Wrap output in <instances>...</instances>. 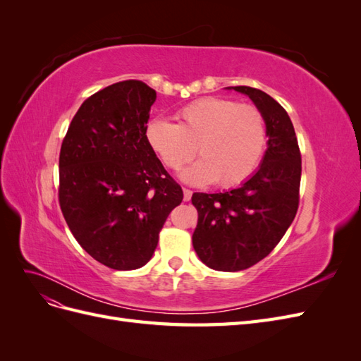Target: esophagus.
Masks as SVG:
<instances>
[{
  "instance_id": "1",
  "label": "esophagus",
  "mask_w": 361,
  "mask_h": 361,
  "mask_svg": "<svg viewBox=\"0 0 361 361\" xmlns=\"http://www.w3.org/2000/svg\"><path fill=\"white\" fill-rule=\"evenodd\" d=\"M191 195H192V191H191V190L183 188V200H185V202H190V200H191Z\"/></svg>"
}]
</instances>
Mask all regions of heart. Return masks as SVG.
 Instances as JSON below:
<instances>
[{
  "mask_svg": "<svg viewBox=\"0 0 361 361\" xmlns=\"http://www.w3.org/2000/svg\"><path fill=\"white\" fill-rule=\"evenodd\" d=\"M178 125L154 118L146 141L164 166L179 170L194 155L202 159L182 171L191 185L216 182L232 188L255 173L265 154L268 133L264 114L250 104L224 97H203L178 111Z\"/></svg>",
  "mask_w": 361,
  "mask_h": 361,
  "instance_id": "1",
  "label": "heart"
}]
</instances>
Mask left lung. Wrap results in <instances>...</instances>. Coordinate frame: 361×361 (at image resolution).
Instances as JSON below:
<instances>
[{
    "label": "left lung",
    "mask_w": 361,
    "mask_h": 361,
    "mask_svg": "<svg viewBox=\"0 0 361 361\" xmlns=\"http://www.w3.org/2000/svg\"><path fill=\"white\" fill-rule=\"evenodd\" d=\"M233 89L247 94L265 117V157L239 188L191 197L199 212L195 253L204 265L227 272L253 267L274 250L297 215L301 182V152L285 108L253 87Z\"/></svg>",
    "instance_id": "left-lung-1"
}]
</instances>
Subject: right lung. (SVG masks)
<instances>
[{"label":"right lung","instance_id":"right-lung-1","mask_svg":"<svg viewBox=\"0 0 361 361\" xmlns=\"http://www.w3.org/2000/svg\"><path fill=\"white\" fill-rule=\"evenodd\" d=\"M157 92L137 80L96 92L73 116L60 150L59 202L78 244L99 264L145 267L183 192L146 141Z\"/></svg>","mask_w":361,"mask_h":361}]
</instances>
